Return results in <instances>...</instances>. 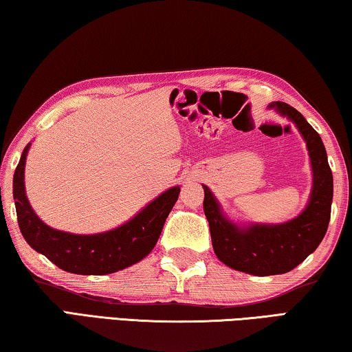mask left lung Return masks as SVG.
Wrapping results in <instances>:
<instances>
[{
    "mask_svg": "<svg viewBox=\"0 0 352 352\" xmlns=\"http://www.w3.org/2000/svg\"><path fill=\"white\" fill-rule=\"evenodd\" d=\"M269 109L294 122L307 146L312 189L301 214L283 223H236L223 212L211 189L201 184L214 253L230 269L254 276L287 273L317 250L329 225L333 194L332 172L320 135L289 104L272 102Z\"/></svg>",
    "mask_w": 352,
    "mask_h": 352,
    "instance_id": "1",
    "label": "left lung"
}]
</instances>
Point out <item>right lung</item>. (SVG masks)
<instances>
[{
    "mask_svg": "<svg viewBox=\"0 0 352 352\" xmlns=\"http://www.w3.org/2000/svg\"><path fill=\"white\" fill-rule=\"evenodd\" d=\"M31 142L21 153L14 174V200L20 231L35 252L52 264L76 275H109L136 264L152 252L166 219L180 194V186L164 190L142 210L110 231L74 234L51 228L29 204L25 188L26 157Z\"/></svg>",
    "mask_w": 352,
    "mask_h": 352,
    "instance_id": "obj_1",
    "label": "right lung"
}]
</instances>
